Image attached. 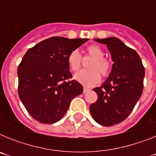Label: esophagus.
I'll return each mask as SVG.
<instances>
[{"instance_id":"esophagus-1","label":"esophagus","mask_w":156,"mask_h":156,"mask_svg":"<svg viewBox=\"0 0 156 156\" xmlns=\"http://www.w3.org/2000/svg\"><path fill=\"white\" fill-rule=\"evenodd\" d=\"M89 90H90V89H88V88H86V87H84L83 88V93H87V91H89Z\"/></svg>"}]
</instances>
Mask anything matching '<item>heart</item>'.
Instances as JSON below:
<instances>
[{
    "mask_svg": "<svg viewBox=\"0 0 156 156\" xmlns=\"http://www.w3.org/2000/svg\"><path fill=\"white\" fill-rule=\"evenodd\" d=\"M87 55L92 58L88 68L90 70H82L74 76V79L85 87H94L101 81V74L104 78L108 77L112 69V62L110 59L104 57L102 48L92 44L86 48ZM69 67L73 72H77L81 68L82 57L77 50L72 51L68 55Z\"/></svg>",
    "mask_w": 156,
    "mask_h": 156,
    "instance_id": "1",
    "label": "heart"
}]
</instances>
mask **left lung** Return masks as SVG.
<instances>
[{
  "label": "left lung",
  "mask_w": 156,
  "mask_h": 156,
  "mask_svg": "<svg viewBox=\"0 0 156 156\" xmlns=\"http://www.w3.org/2000/svg\"><path fill=\"white\" fill-rule=\"evenodd\" d=\"M107 45L114 62L105 82L94 89L98 100L90 106L98 123L110 126L119 123L130 114L144 88V68L138 54L115 37L95 39Z\"/></svg>",
  "instance_id": "obj_1"
}]
</instances>
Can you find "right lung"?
<instances>
[{"instance_id":"add662e5","label":"right lung","mask_w":156,"mask_h":156,"mask_svg":"<svg viewBox=\"0 0 156 156\" xmlns=\"http://www.w3.org/2000/svg\"><path fill=\"white\" fill-rule=\"evenodd\" d=\"M89 39L53 37L25 54L18 67V94L34 119L51 124L64 116L72 99L83 92L68 65L69 54Z\"/></svg>"}]
</instances>
